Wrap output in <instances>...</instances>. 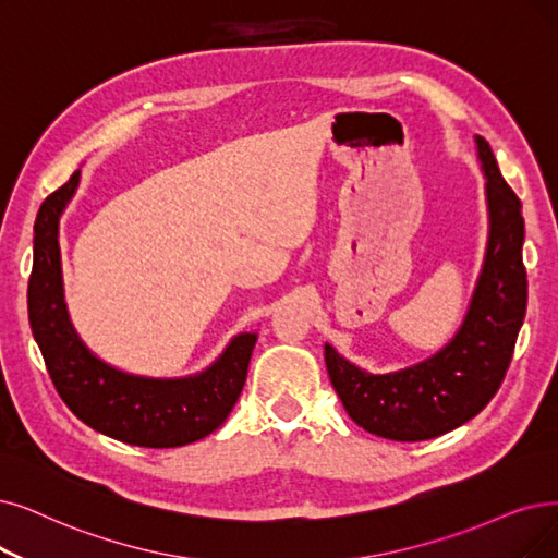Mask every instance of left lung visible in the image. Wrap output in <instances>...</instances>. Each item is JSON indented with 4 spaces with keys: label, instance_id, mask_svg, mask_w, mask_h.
Wrapping results in <instances>:
<instances>
[{
    "label": "left lung",
    "instance_id": "left-lung-1",
    "mask_svg": "<svg viewBox=\"0 0 558 558\" xmlns=\"http://www.w3.org/2000/svg\"><path fill=\"white\" fill-rule=\"evenodd\" d=\"M485 178L487 247L481 275L453 339L412 366L368 373L325 343V364L350 418L364 430L421 441L474 418L497 393L526 314L522 204L504 181L489 144L476 135Z\"/></svg>",
    "mask_w": 558,
    "mask_h": 558
}]
</instances>
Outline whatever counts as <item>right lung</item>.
<instances>
[{
	"label": "right lung",
	"mask_w": 558,
	"mask_h": 558,
	"mask_svg": "<svg viewBox=\"0 0 558 558\" xmlns=\"http://www.w3.org/2000/svg\"><path fill=\"white\" fill-rule=\"evenodd\" d=\"M82 171L43 202L34 227L29 325L52 383L69 410L94 430L132 447H185L217 430L247 380L256 331H242L194 375L148 377L102 362L75 331L63 295L59 219Z\"/></svg>",
	"instance_id": "right-lung-1"
}]
</instances>
